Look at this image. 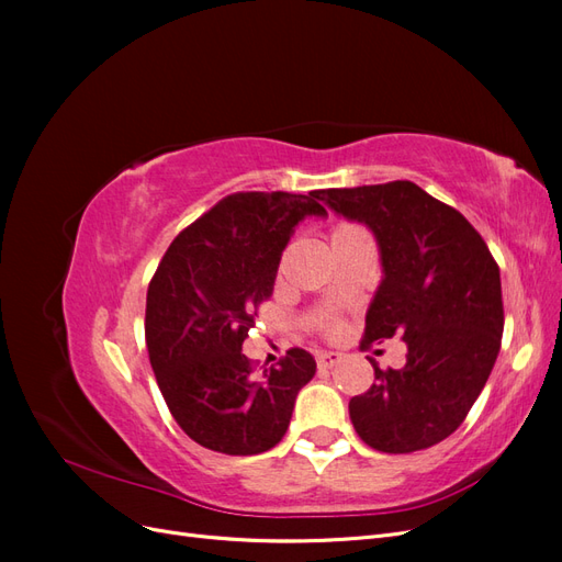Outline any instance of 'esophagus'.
I'll return each instance as SVG.
<instances>
[{"instance_id":"34e87169","label":"esophagus","mask_w":562,"mask_h":562,"mask_svg":"<svg viewBox=\"0 0 562 562\" xmlns=\"http://www.w3.org/2000/svg\"><path fill=\"white\" fill-rule=\"evenodd\" d=\"M339 361H342V353H337V351H321V353H316L318 370H330Z\"/></svg>"}]
</instances>
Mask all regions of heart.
Segmentation results:
<instances>
[{"label": "heart", "mask_w": 562, "mask_h": 562, "mask_svg": "<svg viewBox=\"0 0 562 562\" xmlns=\"http://www.w3.org/2000/svg\"><path fill=\"white\" fill-rule=\"evenodd\" d=\"M339 227H351V225H339ZM335 328V326H333Z\"/></svg>", "instance_id": "b5f03b06"}]
</instances>
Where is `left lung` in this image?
I'll use <instances>...</instances> for the list:
<instances>
[{
  "label": "left lung",
  "mask_w": 562,
  "mask_h": 562,
  "mask_svg": "<svg viewBox=\"0 0 562 562\" xmlns=\"http://www.w3.org/2000/svg\"><path fill=\"white\" fill-rule=\"evenodd\" d=\"M326 206L375 234L384 277L366 314L361 349L407 345L401 370L349 401L366 446L389 454L431 448L457 431L497 361L504 330L499 267L483 236L411 180L318 190Z\"/></svg>",
  "instance_id": "1"
}]
</instances>
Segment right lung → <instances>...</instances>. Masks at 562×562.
<instances>
[{
    "label": "right lung",
    "mask_w": 562,
    "mask_h": 562,
    "mask_svg": "<svg viewBox=\"0 0 562 562\" xmlns=\"http://www.w3.org/2000/svg\"><path fill=\"white\" fill-rule=\"evenodd\" d=\"M304 215H326L318 190L229 194L176 236L149 281V363L168 411L203 448L239 457L274 448L314 378L304 349L260 375L241 351Z\"/></svg>",
    "instance_id": "obj_1"
}]
</instances>
